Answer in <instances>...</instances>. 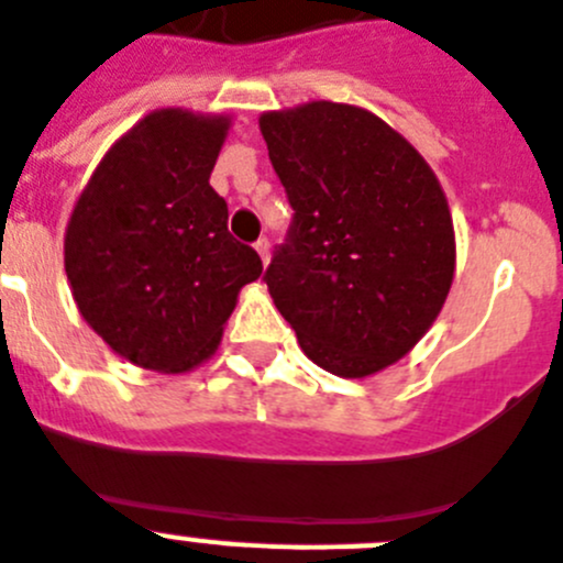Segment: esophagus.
<instances>
[{"label":"esophagus","mask_w":563,"mask_h":563,"mask_svg":"<svg viewBox=\"0 0 563 563\" xmlns=\"http://www.w3.org/2000/svg\"><path fill=\"white\" fill-rule=\"evenodd\" d=\"M269 250H272V246H269V241H266V238H261V241H257V244H255V252H257V255H261V261H263V266H269Z\"/></svg>","instance_id":"esophagus-1"}]
</instances>
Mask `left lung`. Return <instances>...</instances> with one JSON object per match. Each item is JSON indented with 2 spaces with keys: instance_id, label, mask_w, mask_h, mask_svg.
I'll use <instances>...</instances> for the list:
<instances>
[{
  "instance_id": "obj_1",
  "label": "left lung",
  "mask_w": 563,
  "mask_h": 563,
  "mask_svg": "<svg viewBox=\"0 0 563 563\" xmlns=\"http://www.w3.org/2000/svg\"><path fill=\"white\" fill-rule=\"evenodd\" d=\"M294 221L263 275L313 364L367 378L407 356L454 280V224L427 159L373 111H263Z\"/></svg>"
}]
</instances>
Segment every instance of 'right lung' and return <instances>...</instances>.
Returning a JSON list of instances; mask_svg holds the SVG:
<instances>
[{
	"instance_id": "1",
	"label": "right lung",
	"mask_w": 563,
	"mask_h": 563,
	"mask_svg": "<svg viewBox=\"0 0 563 563\" xmlns=\"http://www.w3.org/2000/svg\"><path fill=\"white\" fill-rule=\"evenodd\" d=\"M232 118L156 109L106 151L64 235L80 317L136 367L187 373L219 351L263 263L210 187Z\"/></svg>"
}]
</instances>
